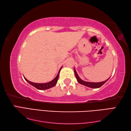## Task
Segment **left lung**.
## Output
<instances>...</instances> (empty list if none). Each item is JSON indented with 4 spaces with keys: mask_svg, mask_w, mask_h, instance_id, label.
<instances>
[{
    "mask_svg": "<svg viewBox=\"0 0 131 131\" xmlns=\"http://www.w3.org/2000/svg\"><path fill=\"white\" fill-rule=\"evenodd\" d=\"M74 73H75V75L76 78L77 79V81L79 83H80V84H81L82 85H84L85 86H87V87H88L92 88H98L101 87V86L103 84H104L107 81L108 79H109V78H108L107 80H105V81L101 82H98V83L88 82L84 81V80H82L81 79H80V78L79 77L78 75L77 71L75 70V69H74Z\"/></svg>",
    "mask_w": 131,
    "mask_h": 131,
    "instance_id": "8db88e82",
    "label": "left lung"
}]
</instances>
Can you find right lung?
<instances>
[{
    "label": "right lung",
    "instance_id": "right-lung-1",
    "mask_svg": "<svg viewBox=\"0 0 131 131\" xmlns=\"http://www.w3.org/2000/svg\"><path fill=\"white\" fill-rule=\"evenodd\" d=\"M61 68H62V67L61 68L60 70H61ZM59 74H60V71H59V72H58V73L57 74V75L56 76V77L53 80H52V81L49 82L48 83H36L30 82L29 80L26 79L25 78H25V79L26 81L28 82L30 84H31L32 86H34V87L37 88L38 90H47V89L51 88L53 87H54V85H56V84H57L58 77H59Z\"/></svg>",
    "mask_w": 131,
    "mask_h": 131
}]
</instances>
